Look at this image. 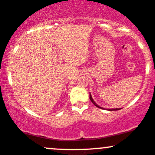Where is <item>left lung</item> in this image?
I'll list each match as a JSON object with an SVG mask.
<instances>
[{"mask_svg": "<svg viewBox=\"0 0 155 155\" xmlns=\"http://www.w3.org/2000/svg\"><path fill=\"white\" fill-rule=\"evenodd\" d=\"M89 98H90V101H91V102H92V104L94 105V106H97V107H98V108H100V109H105L104 108H103V107H101V106H98V105L97 104H95V102H94V100H93V98H92V97H91V94H89ZM120 109H121L120 108H119V109H108L107 110H109V111H117V110H120Z\"/></svg>", "mask_w": 155, "mask_h": 155, "instance_id": "1", "label": "left lung"}]
</instances>
